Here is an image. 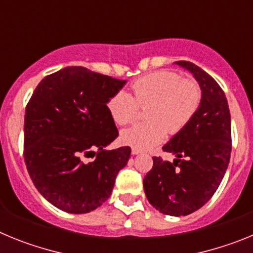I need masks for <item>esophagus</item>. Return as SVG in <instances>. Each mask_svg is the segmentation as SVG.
Returning <instances> with one entry per match:
<instances>
[{
	"mask_svg": "<svg viewBox=\"0 0 253 253\" xmlns=\"http://www.w3.org/2000/svg\"><path fill=\"white\" fill-rule=\"evenodd\" d=\"M140 149H138V148H131V154H139L140 153Z\"/></svg>",
	"mask_w": 253,
	"mask_h": 253,
	"instance_id": "1",
	"label": "esophagus"
}]
</instances>
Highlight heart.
<instances>
[{
	"label": "heart",
	"mask_w": 253,
	"mask_h": 253,
	"mask_svg": "<svg viewBox=\"0 0 253 253\" xmlns=\"http://www.w3.org/2000/svg\"><path fill=\"white\" fill-rule=\"evenodd\" d=\"M133 96L125 91L113 95L107 110L114 122L126 125L135 122L139 106L152 105L148 110L151 122L125 129L122 142L138 149L153 148L166 139L167 131L176 134L191 122L200 102L202 92L191 80H182L169 71H157L143 76L131 84Z\"/></svg>",
	"instance_id": "b5f03b06"
}]
</instances>
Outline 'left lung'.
I'll return each instance as SVG.
<instances>
[{"instance_id":"left-lung-1","label":"left lung","mask_w":253,"mask_h":253,"mask_svg":"<svg viewBox=\"0 0 253 253\" xmlns=\"http://www.w3.org/2000/svg\"><path fill=\"white\" fill-rule=\"evenodd\" d=\"M202 88V102L191 122L162 147L173 162L153 157L143 180L148 202L160 213L189 215L207 204L222 182L232 151L231 114L216 81L200 67L180 60Z\"/></svg>"}]
</instances>
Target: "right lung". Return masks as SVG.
<instances>
[{"instance_id":"right-lung-1","label":"right lung","mask_w":253,"mask_h":253,"mask_svg":"<svg viewBox=\"0 0 253 253\" xmlns=\"http://www.w3.org/2000/svg\"><path fill=\"white\" fill-rule=\"evenodd\" d=\"M124 84L84 67H66L44 77L31 95L24 160L38 191L58 209L90 213L111 195L131 152L105 149L119 135L107 102ZM90 153L96 158L84 164L82 157Z\"/></svg>"}]
</instances>
